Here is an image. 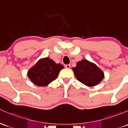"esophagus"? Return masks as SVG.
<instances>
[{
  "label": "esophagus",
  "mask_w": 128,
  "mask_h": 128,
  "mask_svg": "<svg viewBox=\"0 0 128 128\" xmlns=\"http://www.w3.org/2000/svg\"><path fill=\"white\" fill-rule=\"evenodd\" d=\"M65 68H70V64H66Z\"/></svg>",
  "instance_id": "esophagus-1"
}]
</instances>
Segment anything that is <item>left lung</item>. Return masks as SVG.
<instances>
[{"instance_id": "obj_1", "label": "left lung", "mask_w": 128, "mask_h": 128, "mask_svg": "<svg viewBox=\"0 0 128 128\" xmlns=\"http://www.w3.org/2000/svg\"><path fill=\"white\" fill-rule=\"evenodd\" d=\"M76 78L87 86H94L99 84L104 78V72L94 63L82 60L72 68Z\"/></svg>"}]
</instances>
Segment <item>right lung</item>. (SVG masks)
<instances>
[{
    "label": "right lung",
    "instance_id": "obj_1",
    "mask_svg": "<svg viewBox=\"0 0 128 128\" xmlns=\"http://www.w3.org/2000/svg\"><path fill=\"white\" fill-rule=\"evenodd\" d=\"M64 66L56 64L50 58L40 59L28 72V76L32 83L38 86H46L57 78Z\"/></svg>",
    "mask_w": 128,
    "mask_h": 128
}]
</instances>
